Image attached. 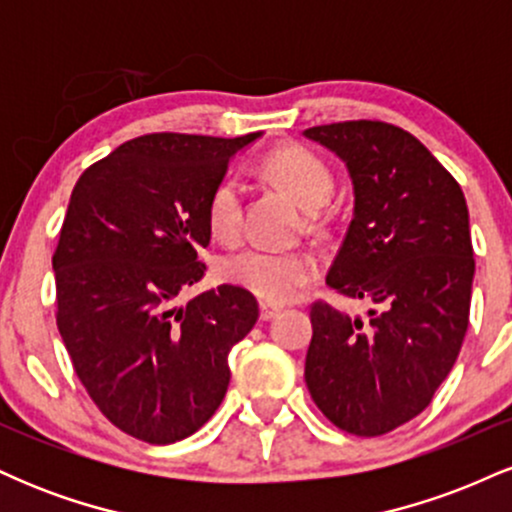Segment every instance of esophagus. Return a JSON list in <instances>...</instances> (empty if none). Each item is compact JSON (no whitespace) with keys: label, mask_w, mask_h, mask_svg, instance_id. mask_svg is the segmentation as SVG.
Wrapping results in <instances>:
<instances>
[{"label":"esophagus","mask_w":512,"mask_h":512,"mask_svg":"<svg viewBox=\"0 0 512 512\" xmlns=\"http://www.w3.org/2000/svg\"><path fill=\"white\" fill-rule=\"evenodd\" d=\"M279 313H281V305H274V303H267V301L260 303V317L264 322L274 320V317Z\"/></svg>","instance_id":"obj_1"}]
</instances>
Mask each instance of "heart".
I'll list each match as a JSON object with an SVG mask.
<instances>
[{"label": "heart", "instance_id": "b5f03b06", "mask_svg": "<svg viewBox=\"0 0 512 512\" xmlns=\"http://www.w3.org/2000/svg\"><path fill=\"white\" fill-rule=\"evenodd\" d=\"M264 170L281 190H286L305 209H317L334 190L330 166L305 146H279L264 158ZM243 182L226 175L214 185L207 202L211 236L221 243H236L243 231ZM223 279L272 303L298 298L320 274V262L308 250L245 248L221 264Z\"/></svg>", "mask_w": 512, "mask_h": 512}]
</instances>
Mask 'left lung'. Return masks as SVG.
I'll list each match as a JSON object with an SVG mask.
<instances>
[{
  "label": "left lung",
  "instance_id": "8db88e82",
  "mask_svg": "<svg viewBox=\"0 0 512 512\" xmlns=\"http://www.w3.org/2000/svg\"><path fill=\"white\" fill-rule=\"evenodd\" d=\"M303 134L342 158L354 185L327 286L378 305L361 320L313 303L305 385L337 428L383 436L431 404L460 354L474 279L467 202L402 127L351 120Z\"/></svg>",
  "mask_w": 512,
  "mask_h": 512
}]
</instances>
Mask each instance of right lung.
<instances>
[{"label": "right lung", "mask_w": 512, "mask_h": 512, "mask_svg": "<svg viewBox=\"0 0 512 512\" xmlns=\"http://www.w3.org/2000/svg\"><path fill=\"white\" fill-rule=\"evenodd\" d=\"M260 137L144 134L74 185L52 255L57 330L105 419L144 443L207 424L228 390V354L260 317L231 284L175 303L207 272L197 252L211 240V190Z\"/></svg>", "instance_id": "add662e5"}]
</instances>
